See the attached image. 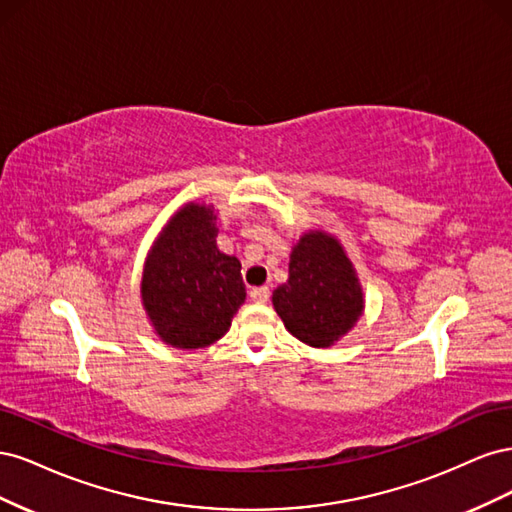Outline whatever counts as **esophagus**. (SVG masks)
Returning a JSON list of instances; mask_svg holds the SVG:
<instances>
[{"label": "esophagus", "mask_w": 512, "mask_h": 512, "mask_svg": "<svg viewBox=\"0 0 512 512\" xmlns=\"http://www.w3.org/2000/svg\"><path fill=\"white\" fill-rule=\"evenodd\" d=\"M250 297L254 303H265L269 299V288L267 286H258L250 290Z\"/></svg>", "instance_id": "1"}]
</instances>
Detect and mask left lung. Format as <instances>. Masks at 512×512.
Instances as JSON below:
<instances>
[{
    "instance_id": "1",
    "label": "left lung",
    "mask_w": 512,
    "mask_h": 512,
    "mask_svg": "<svg viewBox=\"0 0 512 512\" xmlns=\"http://www.w3.org/2000/svg\"><path fill=\"white\" fill-rule=\"evenodd\" d=\"M273 307L299 342L329 348L348 335L365 309L359 275L344 245L327 230H307L292 245L288 280L273 290Z\"/></svg>"
}]
</instances>
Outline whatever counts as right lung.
I'll use <instances>...</instances> for the list:
<instances>
[{
  "label": "right lung",
  "mask_w": 512,
  "mask_h": 512,
  "mask_svg": "<svg viewBox=\"0 0 512 512\" xmlns=\"http://www.w3.org/2000/svg\"><path fill=\"white\" fill-rule=\"evenodd\" d=\"M218 211L185 203L145 258L141 301L164 344L198 350L218 342L245 301L241 262L218 250Z\"/></svg>",
  "instance_id": "obj_1"
}]
</instances>
